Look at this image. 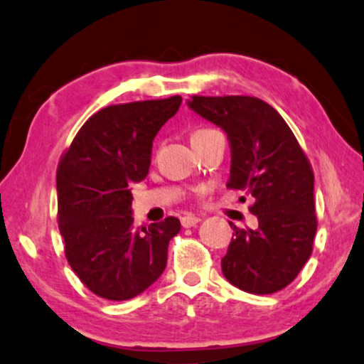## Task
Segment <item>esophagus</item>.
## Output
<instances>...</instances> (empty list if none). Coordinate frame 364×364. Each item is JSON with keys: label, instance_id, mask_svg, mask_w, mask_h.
<instances>
[{"label": "esophagus", "instance_id": "1", "mask_svg": "<svg viewBox=\"0 0 364 364\" xmlns=\"http://www.w3.org/2000/svg\"><path fill=\"white\" fill-rule=\"evenodd\" d=\"M199 221H201V219L196 218V216H191V214H188V216H183L181 218L183 228H193V226H196Z\"/></svg>", "mask_w": 364, "mask_h": 364}]
</instances>
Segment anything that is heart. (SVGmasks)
Returning <instances> with one entry per match:
<instances>
[{
	"label": "heart",
	"instance_id": "obj_1",
	"mask_svg": "<svg viewBox=\"0 0 364 364\" xmlns=\"http://www.w3.org/2000/svg\"><path fill=\"white\" fill-rule=\"evenodd\" d=\"M214 130H198V132H194L193 135H191V140H196V138H201V136H206V135H209V133H213Z\"/></svg>",
	"mask_w": 364,
	"mask_h": 364
}]
</instances>
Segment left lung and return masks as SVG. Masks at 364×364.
<instances>
[{"label":"left lung","mask_w":364,"mask_h":364,"mask_svg":"<svg viewBox=\"0 0 364 364\" xmlns=\"http://www.w3.org/2000/svg\"><path fill=\"white\" fill-rule=\"evenodd\" d=\"M188 107L219 127L231 148L229 188L252 196L255 229H237L221 260L229 282L249 294H275L304 267L314 247V171L285 120L245 95L193 97ZM231 224L232 228V223Z\"/></svg>","instance_id":"left-lung-1"}]
</instances>
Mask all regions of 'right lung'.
Listing matches in <instances>:
<instances>
[{"mask_svg":"<svg viewBox=\"0 0 364 364\" xmlns=\"http://www.w3.org/2000/svg\"><path fill=\"white\" fill-rule=\"evenodd\" d=\"M181 97L110 105L82 125L58 168L59 231L65 257L87 289L130 300L160 279L181 223L133 226L130 186L146 178L153 138Z\"/></svg>","mask_w":364,"mask_h":364,"instance_id":"1","label":"right lung"}]
</instances>
